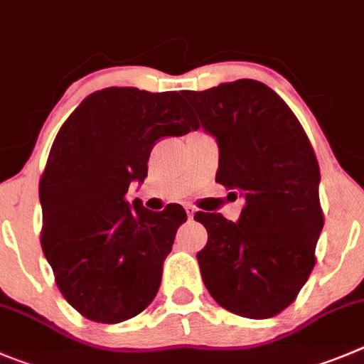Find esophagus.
Here are the masks:
<instances>
[{
	"mask_svg": "<svg viewBox=\"0 0 364 364\" xmlns=\"http://www.w3.org/2000/svg\"><path fill=\"white\" fill-rule=\"evenodd\" d=\"M186 213H188L189 220H193V216H195V213H196L195 205H186Z\"/></svg>",
	"mask_w": 364,
	"mask_h": 364,
	"instance_id": "34e87169",
	"label": "esophagus"
}]
</instances>
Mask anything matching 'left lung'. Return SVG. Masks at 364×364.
Wrapping results in <instances>:
<instances>
[{
  "label": "left lung",
  "mask_w": 364,
  "mask_h": 364,
  "mask_svg": "<svg viewBox=\"0 0 364 364\" xmlns=\"http://www.w3.org/2000/svg\"><path fill=\"white\" fill-rule=\"evenodd\" d=\"M182 95L218 139L216 182L245 200L237 223L195 214L209 234L196 254L203 284L230 313L277 316L309 279L323 228L320 166L309 137L286 102L257 80Z\"/></svg>",
  "instance_id": "obj_1"
}]
</instances>
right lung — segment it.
<instances>
[{
	"mask_svg": "<svg viewBox=\"0 0 364 364\" xmlns=\"http://www.w3.org/2000/svg\"><path fill=\"white\" fill-rule=\"evenodd\" d=\"M200 124L175 91L107 87L65 119L39 180L41 247L64 299L82 316L119 323L155 299L162 262L188 214L127 202L148 175L151 148Z\"/></svg>",
	"mask_w": 364,
	"mask_h": 364,
	"instance_id": "right-lung-1",
	"label": "right lung"
}]
</instances>
